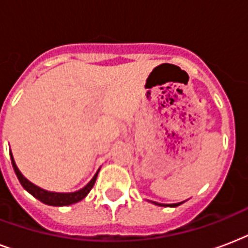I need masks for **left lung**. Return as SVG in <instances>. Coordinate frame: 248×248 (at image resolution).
<instances>
[{
    "instance_id": "obj_1",
    "label": "left lung",
    "mask_w": 248,
    "mask_h": 248,
    "mask_svg": "<svg viewBox=\"0 0 248 248\" xmlns=\"http://www.w3.org/2000/svg\"><path fill=\"white\" fill-rule=\"evenodd\" d=\"M184 202H185V201H184ZM184 202H180V203H173V204H162V203H156V202H153V203H154V204H156V206H168V207H177V206H180V204H181V203H184Z\"/></svg>"
}]
</instances>
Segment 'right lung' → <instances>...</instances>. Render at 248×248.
Listing matches in <instances>:
<instances>
[{
	"instance_id": "right-lung-1",
	"label": "right lung",
	"mask_w": 248,
	"mask_h": 248,
	"mask_svg": "<svg viewBox=\"0 0 248 248\" xmlns=\"http://www.w3.org/2000/svg\"><path fill=\"white\" fill-rule=\"evenodd\" d=\"M10 158H11V164H13V168H14V172L18 177L19 182L22 184V186L28 191L30 194H32L36 199H38L40 202L45 203L47 206H70V204H74V203H78L80 201H82L84 198L89 194V191L92 190V187L94 186V182L97 180V174L99 172V170H97V173L94 174L93 178L90 180L88 184H86L82 189L78 190V191H74V193H55V191H47V190L42 189L40 186L34 185L31 181H28L24 176L22 174V172L19 170V168L15 164L14 156L11 154L10 151Z\"/></svg>"
}]
</instances>
